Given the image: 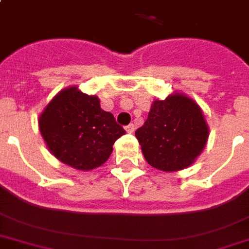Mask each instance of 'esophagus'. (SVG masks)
<instances>
[{
    "label": "esophagus",
    "instance_id": "obj_1",
    "mask_svg": "<svg viewBox=\"0 0 249 249\" xmlns=\"http://www.w3.org/2000/svg\"><path fill=\"white\" fill-rule=\"evenodd\" d=\"M134 130H135V126H134L132 123H130L128 126H126V131L127 132H130V134H131V132H134Z\"/></svg>",
    "mask_w": 249,
    "mask_h": 249
}]
</instances>
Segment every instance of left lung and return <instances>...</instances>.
Returning <instances> with one entry per match:
<instances>
[{"label":"left lung","instance_id":"left-lung-1","mask_svg":"<svg viewBox=\"0 0 249 249\" xmlns=\"http://www.w3.org/2000/svg\"><path fill=\"white\" fill-rule=\"evenodd\" d=\"M135 136L151 167L177 172L192 165L202 152L209 127L201 107L192 98L175 93L153 102Z\"/></svg>","mask_w":249,"mask_h":249}]
</instances>
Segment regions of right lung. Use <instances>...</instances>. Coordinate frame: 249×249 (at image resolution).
I'll return each instance as SVG.
<instances>
[{
    "label": "right lung",
    "instance_id": "add662e5",
    "mask_svg": "<svg viewBox=\"0 0 249 249\" xmlns=\"http://www.w3.org/2000/svg\"><path fill=\"white\" fill-rule=\"evenodd\" d=\"M39 130L52 155L78 171L101 167L115 140L126 134L113 114L101 109L98 97L77 87L65 88L52 98L39 117Z\"/></svg>",
    "mask_w": 249,
    "mask_h": 249
}]
</instances>
